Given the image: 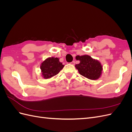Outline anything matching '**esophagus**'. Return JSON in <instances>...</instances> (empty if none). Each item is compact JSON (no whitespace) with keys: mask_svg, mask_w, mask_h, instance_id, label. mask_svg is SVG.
<instances>
[{"mask_svg":"<svg viewBox=\"0 0 132 132\" xmlns=\"http://www.w3.org/2000/svg\"><path fill=\"white\" fill-rule=\"evenodd\" d=\"M70 64H72V65H74V64H75V61L71 62L70 63Z\"/></svg>","mask_w":132,"mask_h":132,"instance_id":"obj_1","label":"esophagus"}]
</instances>
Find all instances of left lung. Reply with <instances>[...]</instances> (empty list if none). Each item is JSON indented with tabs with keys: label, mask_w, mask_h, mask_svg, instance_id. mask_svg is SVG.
I'll return each mask as SVG.
<instances>
[{
	"label": "left lung",
	"mask_w": 132,
	"mask_h": 132,
	"mask_svg": "<svg viewBox=\"0 0 132 132\" xmlns=\"http://www.w3.org/2000/svg\"><path fill=\"white\" fill-rule=\"evenodd\" d=\"M76 59L80 63L75 65L79 73L83 77L91 80H96L100 77L102 67L97 60L92 58L89 55H77Z\"/></svg>",
	"instance_id": "left-lung-1"
}]
</instances>
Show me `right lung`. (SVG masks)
<instances>
[{
	"instance_id": "right-lung-1",
	"label": "right lung",
	"mask_w": 132,
	"mask_h": 132,
	"mask_svg": "<svg viewBox=\"0 0 132 132\" xmlns=\"http://www.w3.org/2000/svg\"><path fill=\"white\" fill-rule=\"evenodd\" d=\"M63 67L64 65L58 58L50 57L42 62L40 68L43 78L48 79L59 73Z\"/></svg>"
}]
</instances>
